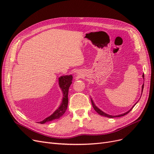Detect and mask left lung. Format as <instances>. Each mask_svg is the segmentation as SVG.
<instances>
[{"label":"left lung","mask_w":154,"mask_h":154,"mask_svg":"<svg viewBox=\"0 0 154 154\" xmlns=\"http://www.w3.org/2000/svg\"><path fill=\"white\" fill-rule=\"evenodd\" d=\"M143 77H144V74L143 75ZM143 88H144V85H143V86H142V92H143ZM91 103H92V106H93V108H94V109L97 112V113H98L100 115H101V116H105V117H107V118H117V117H121V116H125V115H126V114H127L129 112H130V110H131L132 109H133V107L134 106V105H136L135 104L134 105V106H132V109H130L128 112H125V113H124V114H120V115H118V116H111V115H109V114H106V113H105V112H103V111L102 110H101L100 109H99L98 108H97V107L94 105V102H93V101H92V100L91 99Z\"/></svg>","instance_id":"8db88e82"}]
</instances>
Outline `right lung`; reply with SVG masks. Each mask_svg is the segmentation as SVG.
<instances>
[{"instance_id": "obj_1", "label": "right lung", "mask_w": 154, "mask_h": 154, "mask_svg": "<svg viewBox=\"0 0 154 154\" xmlns=\"http://www.w3.org/2000/svg\"><path fill=\"white\" fill-rule=\"evenodd\" d=\"M72 75H67V76H63L59 78V85L60 87L63 92V99L62 103L59 106V108L56 110L53 114H51L48 118H45L42 122H39L40 124H44L46 122H51L56 119L60 118L61 116L63 115V114L66 112V111L67 109L68 105V92H69V88L72 84Z\"/></svg>"}]
</instances>
